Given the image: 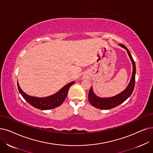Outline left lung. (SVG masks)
Wrapping results in <instances>:
<instances>
[{
	"mask_svg": "<svg viewBox=\"0 0 153 153\" xmlns=\"http://www.w3.org/2000/svg\"><path fill=\"white\" fill-rule=\"evenodd\" d=\"M120 46L125 48L127 51L128 54L131 58V62L132 63L133 66V71L132 75L131 77V82L128 85L127 87L124 90L123 92H121L119 95H116L113 97L109 98H100L97 97L93 92V90L91 87L88 93V100L91 103V105L94 107L100 108V109H111L115 107H117L123 103L125 100H126L129 98L134 90V86H135V76H136V65L135 62L132 57L131 54L130 53L129 50L127 47L124 45H120Z\"/></svg>",
	"mask_w": 153,
	"mask_h": 153,
	"instance_id": "1",
	"label": "left lung"
}]
</instances>
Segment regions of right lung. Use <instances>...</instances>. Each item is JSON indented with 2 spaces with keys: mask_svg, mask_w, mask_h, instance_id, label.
<instances>
[{
  "mask_svg": "<svg viewBox=\"0 0 153 153\" xmlns=\"http://www.w3.org/2000/svg\"><path fill=\"white\" fill-rule=\"evenodd\" d=\"M74 82H72L66 85L63 88L61 89L56 94L45 98H38L29 96L26 94L21 89L18 83L17 87L21 95L30 105H31L33 107L38 109L49 110L56 108L62 104L63 102L65 101L67 95H68L70 87L72 85L74 84Z\"/></svg>",
  "mask_w": 153,
  "mask_h": 153,
  "instance_id": "add662e5",
  "label": "right lung"
}]
</instances>
